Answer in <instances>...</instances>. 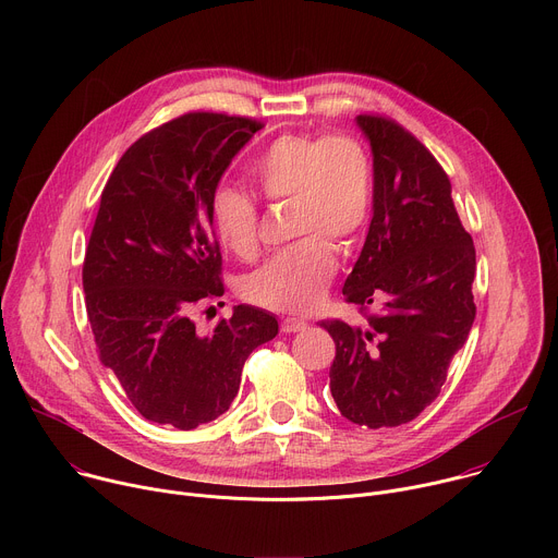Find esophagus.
I'll list each match as a JSON object with an SVG mask.
<instances>
[{
  "mask_svg": "<svg viewBox=\"0 0 558 558\" xmlns=\"http://www.w3.org/2000/svg\"><path fill=\"white\" fill-rule=\"evenodd\" d=\"M304 329H306V323L298 320V317H287V320L282 323L284 333H298V331H304Z\"/></svg>",
  "mask_w": 558,
  "mask_h": 558,
  "instance_id": "1",
  "label": "esophagus"
}]
</instances>
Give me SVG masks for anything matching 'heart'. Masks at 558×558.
I'll use <instances>...</instances> for the list:
<instances>
[{"instance_id":"1","label":"heart","mask_w":558,"mask_h":558,"mask_svg":"<svg viewBox=\"0 0 558 558\" xmlns=\"http://www.w3.org/2000/svg\"><path fill=\"white\" fill-rule=\"evenodd\" d=\"M252 177L269 201H293V231L306 235L245 276L243 298L282 313H308L323 302L338 271L327 238L349 243L364 227L373 201V166L351 134H282L256 158ZM218 241L238 258L258 252V207L231 185L209 198Z\"/></svg>"}]
</instances>
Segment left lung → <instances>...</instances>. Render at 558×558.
<instances>
[{
	"instance_id": "obj_1",
	"label": "left lung",
	"mask_w": 558,
	"mask_h": 558,
	"mask_svg": "<svg viewBox=\"0 0 558 558\" xmlns=\"http://www.w3.org/2000/svg\"><path fill=\"white\" fill-rule=\"evenodd\" d=\"M373 154V216L342 293L379 304L368 327L325 320L340 413L366 428L415 420L441 390L474 323V247L435 156L381 117L355 119Z\"/></svg>"
}]
</instances>
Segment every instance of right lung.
<instances>
[{
  "label": "right lung",
  "mask_w": 558,
  "mask_h": 558,
  "mask_svg": "<svg viewBox=\"0 0 558 558\" xmlns=\"http://www.w3.org/2000/svg\"><path fill=\"white\" fill-rule=\"evenodd\" d=\"M260 123L190 112L141 136L108 179L84 260L101 362L149 422L192 430L220 417L245 360L278 336L250 304L201 333L192 311L225 293L209 198Z\"/></svg>",
  "instance_id": "obj_1"
}]
</instances>
